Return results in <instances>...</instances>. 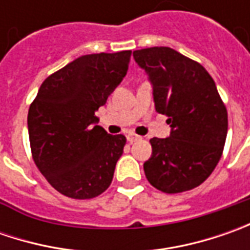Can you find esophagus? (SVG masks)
I'll return each instance as SVG.
<instances>
[{
  "instance_id": "1",
  "label": "esophagus",
  "mask_w": 250,
  "mask_h": 250,
  "mask_svg": "<svg viewBox=\"0 0 250 250\" xmlns=\"http://www.w3.org/2000/svg\"><path fill=\"white\" fill-rule=\"evenodd\" d=\"M126 139H128V142H129V143H135V142L140 140V136L135 135V133H129V135L126 136Z\"/></svg>"
}]
</instances>
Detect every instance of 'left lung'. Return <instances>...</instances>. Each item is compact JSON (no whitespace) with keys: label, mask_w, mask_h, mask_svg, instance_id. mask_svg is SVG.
<instances>
[{"label":"left lung","mask_w":250,"mask_h":250,"mask_svg":"<svg viewBox=\"0 0 250 250\" xmlns=\"http://www.w3.org/2000/svg\"><path fill=\"white\" fill-rule=\"evenodd\" d=\"M149 75L156 111L167 115L169 138L150 139L145 164L150 184L164 193H181L203 184L221 159L228 114L206 69L169 47L133 51Z\"/></svg>","instance_id":"1"}]
</instances>
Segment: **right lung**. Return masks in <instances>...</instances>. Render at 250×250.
<instances>
[{
  "instance_id": "right-lung-1",
  "label": "right lung",
  "mask_w": 250,
  "mask_h": 250,
  "mask_svg": "<svg viewBox=\"0 0 250 250\" xmlns=\"http://www.w3.org/2000/svg\"><path fill=\"white\" fill-rule=\"evenodd\" d=\"M132 51L82 55L50 75L27 114L34 163L50 185L93 199L111 185L126 138L97 125L96 111L126 75Z\"/></svg>"
}]
</instances>
